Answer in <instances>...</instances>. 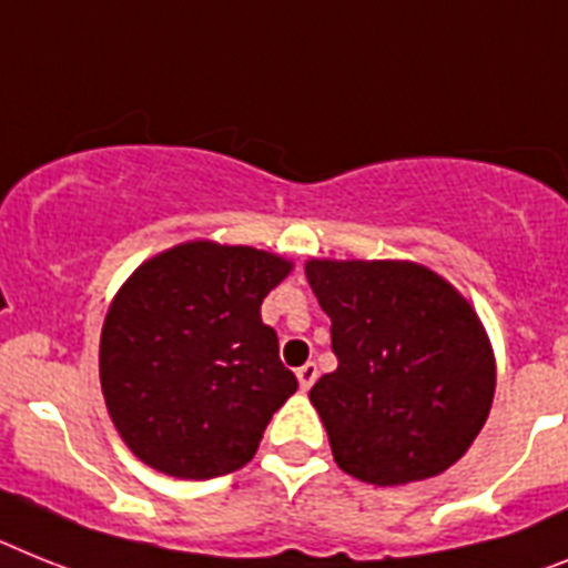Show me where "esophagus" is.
<instances>
[{
    "label": "esophagus",
    "instance_id": "1",
    "mask_svg": "<svg viewBox=\"0 0 568 568\" xmlns=\"http://www.w3.org/2000/svg\"><path fill=\"white\" fill-rule=\"evenodd\" d=\"M297 381H300V389L306 393L308 387H312L314 381H317V364L314 361H308V364H303L297 369Z\"/></svg>",
    "mask_w": 568,
    "mask_h": 568
}]
</instances>
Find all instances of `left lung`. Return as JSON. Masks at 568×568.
Listing matches in <instances>:
<instances>
[{
	"mask_svg": "<svg viewBox=\"0 0 568 568\" xmlns=\"http://www.w3.org/2000/svg\"><path fill=\"white\" fill-rule=\"evenodd\" d=\"M335 373L312 387L337 468L369 485L438 476L468 454L497 389L479 314L409 260H308Z\"/></svg>",
	"mask_w": 568,
	"mask_h": 568,
	"instance_id": "8db88e82",
	"label": "left lung"
}]
</instances>
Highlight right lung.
<instances>
[{
  "instance_id": "obj_1",
  "label": "right lung",
  "mask_w": 568,
  "mask_h": 568,
  "mask_svg": "<svg viewBox=\"0 0 568 568\" xmlns=\"http://www.w3.org/2000/svg\"><path fill=\"white\" fill-rule=\"evenodd\" d=\"M294 262L247 245L181 242L141 262L100 332V389L132 454L175 479L254 459L297 393L260 306Z\"/></svg>"
}]
</instances>
